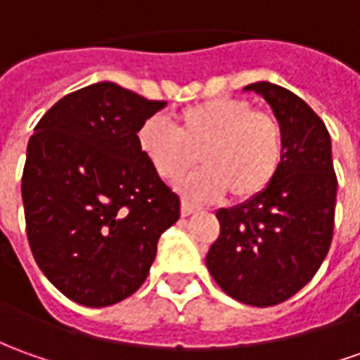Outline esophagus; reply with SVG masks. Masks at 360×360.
<instances>
[{"label": "esophagus", "mask_w": 360, "mask_h": 360, "mask_svg": "<svg viewBox=\"0 0 360 360\" xmlns=\"http://www.w3.org/2000/svg\"><path fill=\"white\" fill-rule=\"evenodd\" d=\"M199 211V207H195L193 202H189V200H181V217H189V214H193V212Z\"/></svg>", "instance_id": "esophagus-1"}]
</instances>
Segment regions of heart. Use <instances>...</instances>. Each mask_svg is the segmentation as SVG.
<instances>
[{
    "instance_id": "heart-1",
    "label": "heart",
    "mask_w": 360,
    "mask_h": 360,
    "mask_svg": "<svg viewBox=\"0 0 360 360\" xmlns=\"http://www.w3.org/2000/svg\"><path fill=\"white\" fill-rule=\"evenodd\" d=\"M139 149L161 179H181L199 160L205 169L179 187L193 199L234 200L262 195L283 161V129L270 112L254 110L242 98H212L181 110L173 128L149 118L138 131Z\"/></svg>"
}]
</instances>
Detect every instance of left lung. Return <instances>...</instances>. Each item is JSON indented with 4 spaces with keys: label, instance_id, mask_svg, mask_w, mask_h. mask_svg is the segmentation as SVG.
<instances>
[{
    "label": "left lung",
    "instance_id": "1",
    "mask_svg": "<svg viewBox=\"0 0 360 360\" xmlns=\"http://www.w3.org/2000/svg\"><path fill=\"white\" fill-rule=\"evenodd\" d=\"M283 129V161L262 195L221 209V234L207 268L236 302L270 307L290 300L319 270L335 226L337 175L323 120L288 88L256 82Z\"/></svg>",
    "mask_w": 360,
    "mask_h": 360
}]
</instances>
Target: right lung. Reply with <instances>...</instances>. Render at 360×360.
Returning <instances> with one entry per match:
<instances>
[{"mask_svg":"<svg viewBox=\"0 0 360 360\" xmlns=\"http://www.w3.org/2000/svg\"><path fill=\"white\" fill-rule=\"evenodd\" d=\"M165 106L114 82L60 98L29 138L21 177L37 266L68 300L106 307L146 282L179 197L139 149L141 124Z\"/></svg>","mask_w":360,"mask_h":360,"instance_id":"add662e5","label":"right lung"}]
</instances>
